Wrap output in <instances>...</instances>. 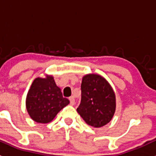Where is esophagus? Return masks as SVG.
Instances as JSON below:
<instances>
[{
    "label": "esophagus",
    "mask_w": 156,
    "mask_h": 156,
    "mask_svg": "<svg viewBox=\"0 0 156 156\" xmlns=\"http://www.w3.org/2000/svg\"><path fill=\"white\" fill-rule=\"evenodd\" d=\"M69 101H70V104L72 105H73L74 104H75V98H74L73 96H71V97H69Z\"/></svg>",
    "instance_id": "esophagus-1"
}]
</instances>
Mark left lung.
Wrapping results in <instances>:
<instances>
[{
    "label": "left lung",
    "instance_id": "left-lung-1",
    "mask_svg": "<svg viewBox=\"0 0 156 156\" xmlns=\"http://www.w3.org/2000/svg\"><path fill=\"white\" fill-rule=\"evenodd\" d=\"M76 110L93 127H101L111 121L115 111V94L104 77L94 73L83 77L81 101Z\"/></svg>",
    "mask_w": 156,
    "mask_h": 156
}]
</instances>
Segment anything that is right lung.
Here are the masks:
<instances>
[{"label":"right lung","instance_id":"obj_1","mask_svg":"<svg viewBox=\"0 0 156 156\" xmlns=\"http://www.w3.org/2000/svg\"><path fill=\"white\" fill-rule=\"evenodd\" d=\"M69 104V101L63 98L54 77L49 75L34 80L26 100L29 115L33 120L40 123L50 122Z\"/></svg>","mask_w":156,"mask_h":156}]
</instances>
